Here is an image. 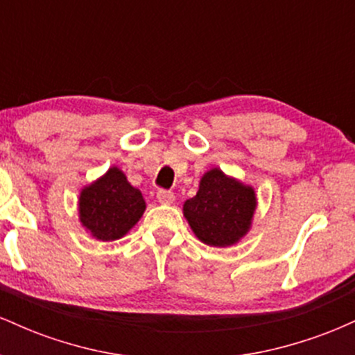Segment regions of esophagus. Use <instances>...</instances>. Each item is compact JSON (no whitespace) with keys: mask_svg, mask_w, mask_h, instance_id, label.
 Wrapping results in <instances>:
<instances>
[{"mask_svg":"<svg viewBox=\"0 0 355 355\" xmlns=\"http://www.w3.org/2000/svg\"><path fill=\"white\" fill-rule=\"evenodd\" d=\"M157 198H158V202L164 203V205H170V203L175 202V195L170 190H158Z\"/></svg>","mask_w":355,"mask_h":355,"instance_id":"esophagus-1","label":"esophagus"}]
</instances>
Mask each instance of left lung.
I'll list each match as a JSON object with an SVG mask.
<instances>
[{"label":"left lung","mask_w":355,"mask_h":355,"mask_svg":"<svg viewBox=\"0 0 355 355\" xmlns=\"http://www.w3.org/2000/svg\"><path fill=\"white\" fill-rule=\"evenodd\" d=\"M255 209L254 187L211 168L200 178L197 195L183 203V215L200 242L230 247L250 230Z\"/></svg>","instance_id":"left-lung-1"}]
</instances>
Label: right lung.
<instances>
[{
    "label": "right lung",
    "mask_w": 355,
    "mask_h": 355,
    "mask_svg": "<svg viewBox=\"0 0 355 355\" xmlns=\"http://www.w3.org/2000/svg\"><path fill=\"white\" fill-rule=\"evenodd\" d=\"M146 209L141 191L135 189L118 166L96 178L80 191L81 225L93 239L112 242L137 225Z\"/></svg>",
    "instance_id": "right-lung-1"
}]
</instances>
